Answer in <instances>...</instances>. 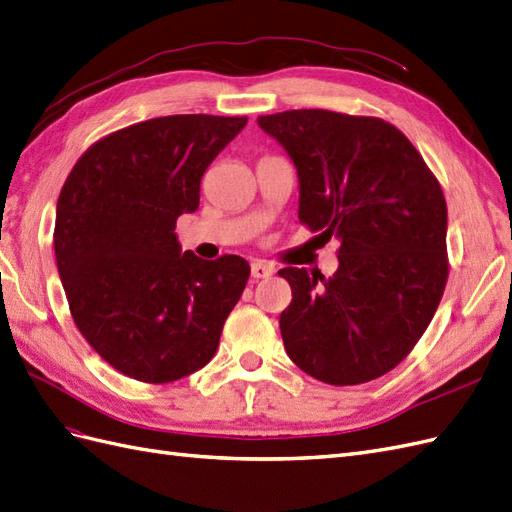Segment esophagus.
Instances as JSON below:
<instances>
[{
    "label": "esophagus",
    "mask_w": 512,
    "mask_h": 512,
    "mask_svg": "<svg viewBox=\"0 0 512 512\" xmlns=\"http://www.w3.org/2000/svg\"><path fill=\"white\" fill-rule=\"evenodd\" d=\"M251 274L255 279H268L274 274V266L270 264V261H264V259H255L251 264Z\"/></svg>",
    "instance_id": "obj_1"
}]
</instances>
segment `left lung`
I'll list each match as a JSON object with an SVG mask.
<instances>
[{
	"label": "left lung",
	"instance_id": "left-lung-1",
	"mask_svg": "<svg viewBox=\"0 0 512 512\" xmlns=\"http://www.w3.org/2000/svg\"><path fill=\"white\" fill-rule=\"evenodd\" d=\"M259 127L292 157L298 218L335 235L339 268H283L292 303L287 355L329 385H361L409 355L448 281V207L437 177L400 129L374 116L287 110Z\"/></svg>",
	"mask_w": 512,
	"mask_h": 512
}]
</instances>
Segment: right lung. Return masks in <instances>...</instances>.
Listing matches in <instances>:
<instances>
[{"label": "right lung", "instance_id": "right-lung-1", "mask_svg": "<svg viewBox=\"0 0 512 512\" xmlns=\"http://www.w3.org/2000/svg\"><path fill=\"white\" fill-rule=\"evenodd\" d=\"M246 116H160L101 138L56 207V264L71 316L114 370L173 383L212 361L251 266L181 253L175 225Z\"/></svg>", "mask_w": 512, "mask_h": 512}]
</instances>
